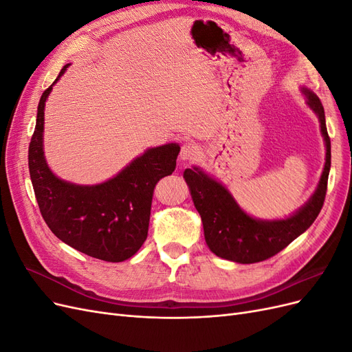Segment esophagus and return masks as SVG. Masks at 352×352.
I'll return each instance as SVG.
<instances>
[{
    "mask_svg": "<svg viewBox=\"0 0 352 352\" xmlns=\"http://www.w3.org/2000/svg\"><path fill=\"white\" fill-rule=\"evenodd\" d=\"M201 155V148L195 142H185L180 148V158L184 162H195Z\"/></svg>",
    "mask_w": 352,
    "mask_h": 352,
    "instance_id": "1",
    "label": "esophagus"
}]
</instances>
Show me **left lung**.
<instances>
[{
	"label": "left lung",
	"mask_w": 352,
	"mask_h": 352,
	"mask_svg": "<svg viewBox=\"0 0 352 352\" xmlns=\"http://www.w3.org/2000/svg\"><path fill=\"white\" fill-rule=\"evenodd\" d=\"M302 92L307 97V104L320 120L326 142V163L316 192L294 216L272 221L252 219L241 210L229 190L217 180L201 172L198 167L185 170L184 177L201 216L206 242L217 257L241 264L267 260L310 228L320 212L330 170V138L320 100L310 89H302Z\"/></svg>",
	"instance_id": "1"
}]
</instances>
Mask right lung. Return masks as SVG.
Here are the masks:
<instances>
[{
  "mask_svg": "<svg viewBox=\"0 0 352 352\" xmlns=\"http://www.w3.org/2000/svg\"><path fill=\"white\" fill-rule=\"evenodd\" d=\"M51 89L52 85L39 100L35 132L29 144V173L41 214L60 241L89 257L110 263L131 258L148 236L154 188L160 179L175 172L180 146L150 148L100 185L65 182L50 170L42 145L44 107Z\"/></svg>",
  "mask_w": 352,
  "mask_h": 352,
  "instance_id": "right-lung-1",
  "label": "right lung"
}]
</instances>
